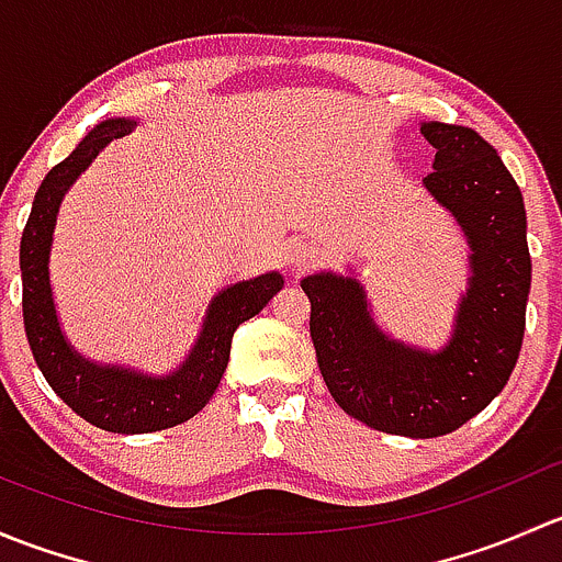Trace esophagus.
<instances>
[{
	"label": "esophagus",
	"mask_w": 562,
	"mask_h": 562,
	"mask_svg": "<svg viewBox=\"0 0 562 562\" xmlns=\"http://www.w3.org/2000/svg\"><path fill=\"white\" fill-rule=\"evenodd\" d=\"M310 260H313V249H310V245H304V241H291V245H288V263H291L293 269H302Z\"/></svg>",
	"instance_id": "esophagus-1"
}]
</instances>
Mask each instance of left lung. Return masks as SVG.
<instances>
[{
	"mask_svg": "<svg viewBox=\"0 0 562 562\" xmlns=\"http://www.w3.org/2000/svg\"><path fill=\"white\" fill-rule=\"evenodd\" d=\"M435 146L429 195L449 209L470 247L468 293L440 350L413 348L378 328L353 277L302 280L317 367L334 402L378 432L440 438L479 416L512 378L530 293L525 201L497 151L475 130L424 122Z\"/></svg>",
	"mask_w": 562,
	"mask_h": 562,
	"instance_id": "left-lung-1",
	"label": "left lung"
}]
</instances>
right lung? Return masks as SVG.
<instances>
[{
  "instance_id": "1",
  "label": "right lung",
  "mask_w": 562,
  "mask_h": 562,
  "mask_svg": "<svg viewBox=\"0 0 562 562\" xmlns=\"http://www.w3.org/2000/svg\"><path fill=\"white\" fill-rule=\"evenodd\" d=\"M135 119H105L67 160L54 166L35 192L32 214L21 234L24 328L40 372L81 418L105 432L144 435L176 427L195 416L220 386L231 359V339L241 323L258 315L282 288L280 271L225 288L209 304L190 356L168 375H144L127 367L89 361L65 339L48 280V255L61 198L72 181L113 138L133 133Z\"/></svg>"
}]
</instances>
